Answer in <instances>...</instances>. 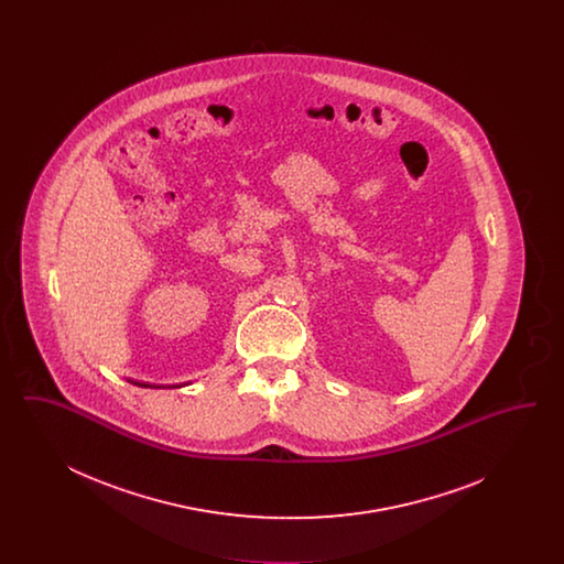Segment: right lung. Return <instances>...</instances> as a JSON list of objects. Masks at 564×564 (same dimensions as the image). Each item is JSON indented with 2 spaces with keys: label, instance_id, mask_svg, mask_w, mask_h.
<instances>
[{
  "label": "right lung",
  "instance_id": "1",
  "mask_svg": "<svg viewBox=\"0 0 564 564\" xmlns=\"http://www.w3.org/2000/svg\"><path fill=\"white\" fill-rule=\"evenodd\" d=\"M134 384H139V387H150V384H143V382H134Z\"/></svg>",
  "mask_w": 564,
  "mask_h": 564
}]
</instances>
